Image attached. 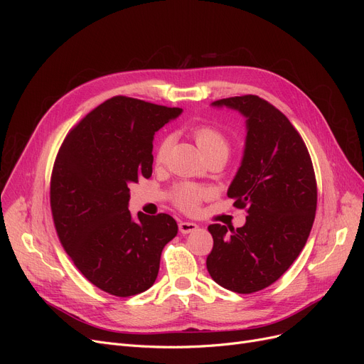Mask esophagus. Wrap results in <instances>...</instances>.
I'll use <instances>...</instances> for the list:
<instances>
[{
  "mask_svg": "<svg viewBox=\"0 0 364 364\" xmlns=\"http://www.w3.org/2000/svg\"><path fill=\"white\" fill-rule=\"evenodd\" d=\"M178 228H180V233L183 235H188V233H193L196 232L199 225L196 223H190V221H180L178 223Z\"/></svg>",
  "mask_w": 364,
  "mask_h": 364,
  "instance_id": "1",
  "label": "esophagus"
}]
</instances>
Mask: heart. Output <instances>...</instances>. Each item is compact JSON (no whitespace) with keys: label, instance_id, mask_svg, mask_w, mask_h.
Returning <instances> with one entry per match:
<instances>
[{"label":"heart","instance_id":"b5f03b06","mask_svg":"<svg viewBox=\"0 0 364 364\" xmlns=\"http://www.w3.org/2000/svg\"><path fill=\"white\" fill-rule=\"evenodd\" d=\"M192 136L199 147V150L203 153L205 158L213 155V153H225L228 156V150H230V144L225 139L224 134L209 125H200L192 129ZM171 144V139L165 137L159 141L155 153L156 164H162L166 158V153ZM209 196V190L203 186L193 184V183H180L172 190V200L186 213H193L199 208L200 202Z\"/></svg>","mask_w":364,"mask_h":364}]
</instances>
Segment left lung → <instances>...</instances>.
<instances>
[{"instance_id":"8db88e82","label":"left lung","mask_w":364,"mask_h":364,"mask_svg":"<svg viewBox=\"0 0 364 364\" xmlns=\"http://www.w3.org/2000/svg\"><path fill=\"white\" fill-rule=\"evenodd\" d=\"M246 118L240 168L227 190L235 206L246 208V223L211 224L214 246L206 269L223 288L252 294L274 283L307 243L317 208L310 153L289 119L258 95L221 99Z\"/></svg>"}]
</instances>
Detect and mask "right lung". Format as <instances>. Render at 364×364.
Returning <instances> with one entry per match:
<instances>
[{"label": "right lung", "instance_id": "right-lung-1", "mask_svg": "<svg viewBox=\"0 0 364 364\" xmlns=\"http://www.w3.org/2000/svg\"><path fill=\"white\" fill-rule=\"evenodd\" d=\"M183 112L117 95L76 124L57 153L50 205L57 236L84 277L114 296L147 291L164 246L178 232L168 214L131 217V183L151 176L153 136Z\"/></svg>", "mask_w": 364, "mask_h": 364}]
</instances>
